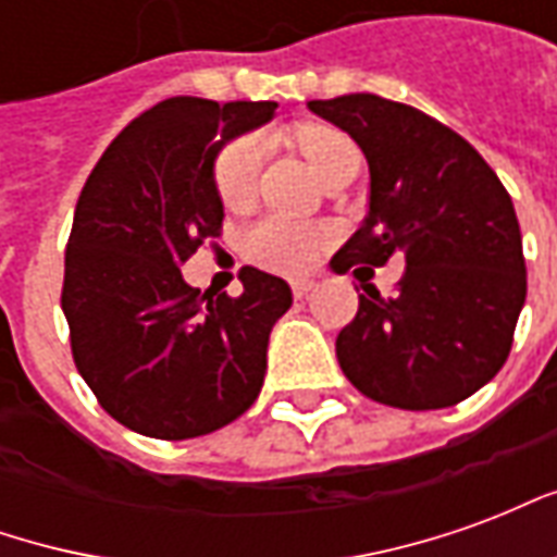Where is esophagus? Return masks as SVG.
<instances>
[{
    "instance_id": "34e87169",
    "label": "esophagus",
    "mask_w": 557,
    "mask_h": 557,
    "mask_svg": "<svg viewBox=\"0 0 557 557\" xmlns=\"http://www.w3.org/2000/svg\"><path fill=\"white\" fill-rule=\"evenodd\" d=\"M313 292V280H292V295L295 298H307Z\"/></svg>"
}]
</instances>
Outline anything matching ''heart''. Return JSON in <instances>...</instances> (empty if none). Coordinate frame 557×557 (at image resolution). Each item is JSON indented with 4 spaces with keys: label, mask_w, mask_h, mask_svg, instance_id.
Returning a JSON list of instances; mask_svg holds the SVG:
<instances>
[{
    "label": "heart",
    "mask_w": 557,
    "mask_h": 557,
    "mask_svg": "<svg viewBox=\"0 0 557 557\" xmlns=\"http://www.w3.org/2000/svg\"><path fill=\"white\" fill-rule=\"evenodd\" d=\"M298 146L322 182H327L343 163L358 160L355 143L337 127H301ZM259 158H262V146L250 134L230 139L220 148L218 158H214V187H218V196L226 206H244L253 196ZM319 247H322V232L315 226L277 218V214L262 218L244 232V253L250 256L256 265L271 268V271H289V274L304 271V268L313 265Z\"/></svg>",
    "instance_id": "b5f03b06"
}]
</instances>
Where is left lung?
<instances>
[{"mask_svg": "<svg viewBox=\"0 0 557 557\" xmlns=\"http://www.w3.org/2000/svg\"><path fill=\"white\" fill-rule=\"evenodd\" d=\"M307 107L370 163V211L331 259L334 271L406 256L394 298L363 286L358 315L337 337L343 373L394 409L462 403L504 367L525 304L510 194L471 143L409 103L343 95Z\"/></svg>", "mask_w": 557, "mask_h": 557, "instance_id": "8db88e82", "label": "left lung"}]
</instances>
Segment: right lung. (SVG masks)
Listing matches in <instances>:
<instances>
[{
	"label": "right lung",
	"instance_id": "right-lung-1",
	"mask_svg": "<svg viewBox=\"0 0 557 557\" xmlns=\"http://www.w3.org/2000/svg\"><path fill=\"white\" fill-rule=\"evenodd\" d=\"M274 110V101H160L110 143L79 194L62 286L71 351L103 411L139 435H208L262 391L289 283L247 265L238 298L199 295L182 265L220 235L218 151Z\"/></svg>",
	"mask_w": 557,
	"mask_h": 557
}]
</instances>
